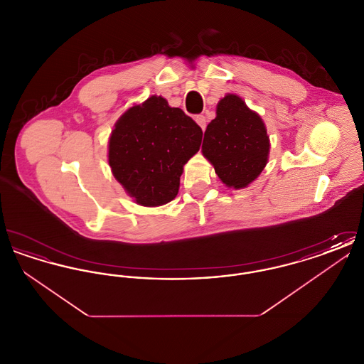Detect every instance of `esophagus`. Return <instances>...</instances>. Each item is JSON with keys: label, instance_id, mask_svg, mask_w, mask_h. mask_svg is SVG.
I'll return each instance as SVG.
<instances>
[{"label": "esophagus", "instance_id": "obj_1", "mask_svg": "<svg viewBox=\"0 0 364 364\" xmlns=\"http://www.w3.org/2000/svg\"><path fill=\"white\" fill-rule=\"evenodd\" d=\"M195 122H198V125L205 131V128H206V124H208V120H206V116H203V114H199V116H196L195 117Z\"/></svg>", "mask_w": 364, "mask_h": 364}]
</instances>
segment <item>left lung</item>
<instances>
[{
  "mask_svg": "<svg viewBox=\"0 0 364 364\" xmlns=\"http://www.w3.org/2000/svg\"><path fill=\"white\" fill-rule=\"evenodd\" d=\"M215 119L206 128L202 154L226 187H248L264 169L270 139L259 114L236 94L220 100Z\"/></svg>",
  "mask_w": 364,
  "mask_h": 364,
  "instance_id": "left-lung-1",
  "label": "left lung"
}]
</instances>
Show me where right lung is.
I'll return each mask as SVG.
<instances>
[{"label": "right lung", "mask_w": 364, "mask_h": 364, "mask_svg": "<svg viewBox=\"0 0 364 364\" xmlns=\"http://www.w3.org/2000/svg\"><path fill=\"white\" fill-rule=\"evenodd\" d=\"M200 127L161 95L125 110L109 138L114 178L135 203L156 208L173 200L191 156L199 151Z\"/></svg>", "instance_id": "add662e5"}]
</instances>
